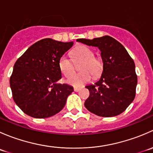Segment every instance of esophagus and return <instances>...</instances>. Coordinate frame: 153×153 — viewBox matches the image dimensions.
<instances>
[{
  "label": "esophagus",
  "mask_w": 153,
  "mask_h": 153,
  "mask_svg": "<svg viewBox=\"0 0 153 153\" xmlns=\"http://www.w3.org/2000/svg\"><path fill=\"white\" fill-rule=\"evenodd\" d=\"M80 89H81V88L80 87H74V91L75 92H78V91H80Z\"/></svg>",
  "instance_id": "34e87169"
}]
</instances>
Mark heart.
Segmentation results:
<instances>
[{"label": "heart", "instance_id": "1", "mask_svg": "<svg viewBox=\"0 0 153 153\" xmlns=\"http://www.w3.org/2000/svg\"><path fill=\"white\" fill-rule=\"evenodd\" d=\"M72 61L74 62L81 61L79 66V74L69 77L67 79L68 84L75 86H79L89 82L91 75L97 78L101 74L104 64L101 58L95 57L93 51L86 46H80L72 52ZM58 67L63 75L69 77L74 71V65L69 58L65 55L61 57L58 61Z\"/></svg>", "mask_w": 153, "mask_h": 153}]
</instances>
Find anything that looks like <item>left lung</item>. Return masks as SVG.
<instances>
[{"instance_id": "left-lung-1", "label": "left lung", "mask_w": 153, "mask_h": 153, "mask_svg": "<svg viewBox=\"0 0 153 153\" xmlns=\"http://www.w3.org/2000/svg\"><path fill=\"white\" fill-rule=\"evenodd\" d=\"M77 41L98 47L104 64L100 79L86 86L89 96L84 106L98 116L120 115L135 96L138 78L133 60L121 43L108 35L92 40L80 38Z\"/></svg>"}]
</instances>
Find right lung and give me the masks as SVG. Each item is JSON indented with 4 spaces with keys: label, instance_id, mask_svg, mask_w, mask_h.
<instances>
[{
    "label": "right lung",
    "instance_id": "right-lung-1",
    "mask_svg": "<svg viewBox=\"0 0 153 153\" xmlns=\"http://www.w3.org/2000/svg\"><path fill=\"white\" fill-rule=\"evenodd\" d=\"M73 45L44 38L35 43L17 60L10 77L15 104L27 115L46 118L58 113L65 106L73 87L58 84L61 57Z\"/></svg>",
    "mask_w": 153,
    "mask_h": 153
}]
</instances>
